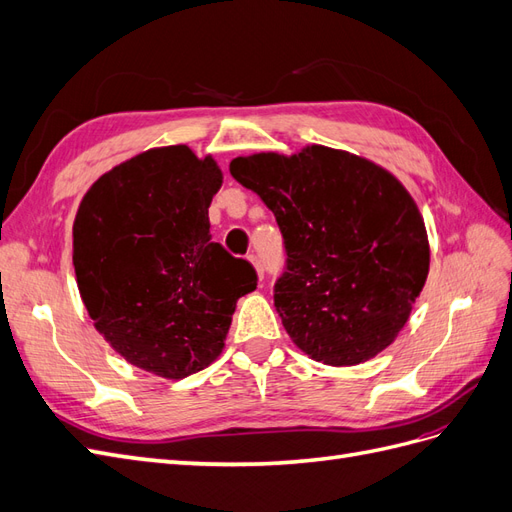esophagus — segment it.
Returning <instances> with one entry per match:
<instances>
[{"instance_id": "1", "label": "esophagus", "mask_w": 512, "mask_h": 512, "mask_svg": "<svg viewBox=\"0 0 512 512\" xmlns=\"http://www.w3.org/2000/svg\"><path fill=\"white\" fill-rule=\"evenodd\" d=\"M247 258H250V262H252V265L256 267V273H258V277H260V280H262V277H265V267H262V260H260V256H256V254H250V256H247Z\"/></svg>"}]
</instances>
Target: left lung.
<instances>
[{
    "instance_id": "1",
    "label": "left lung",
    "mask_w": 512,
    "mask_h": 512,
    "mask_svg": "<svg viewBox=\"0 0 512 512\" xmlns=\"http://www.w3.org/2000/svg\"><path fill=\"white\" fill-rule=\"evenodd\" d=\"M230 175L280 226L286 265L273 299L292 342L329 365L363 363L391 346L429 273L425 224L404 185L320 145L292 158H235Z\"/></svg>"
}]
</instances>
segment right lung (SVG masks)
<instances>
[{"mask_svg": "<svg viewBox=\"0 0 512 512\" xmlns=\"http://www.w3.org/2000/svg\"><path fill=\"white\" fill-rule=\"evenodd\" d=\"M220 185L218 164L190 147L151 149L102 175L76 213L72 262L94 327L162 378L207 367L258 282L250 262L211 241Z\"/></svg>", "mask_w": 512, "mask_h": 512, "instance_id": "add662e5", "label": "right lung"}]
</instances>
